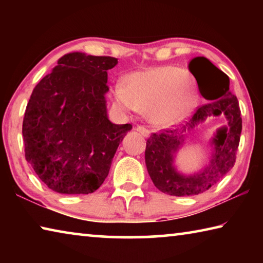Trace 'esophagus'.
Here are the masks:
<instances>
[{"instance_id": "esophagus-1", "label": "esophagus", "mask_w": 263, "mask_h": 263, "mask_svg": "<svg viewBox=\"0 0 263 263\" xmlns=\"http://www.w3.org/2000/svg\"><path fill=\"white\" fill-rule=\"evenodd\" d=\"M136 130L140 133V135H142L144 137H147L149 135V130L146 126L144 125H138L136 127Z\"/></svg>"}]
</instances>
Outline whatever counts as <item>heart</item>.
<instances>
[{
  "label": "heart",
  "instance_id": "obj_1",
  "mask_svg": "<svg viewBox=\"0 0 263 263\" xmlns=\"http://www.w3.org/2000/svg\"><path fill=\"white\" fill-rule=\"evenodd\" d=\"M115 103L122 110L147 111L151 121L160 125L179 122L195 101L190 74L174 66H160L131 74L125 86L111 88Z\"/></svg>",
  "mask_w": 263,
  "mask_h": 263
}]
</instances>
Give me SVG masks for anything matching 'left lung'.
I'll list each match as a JSON object with an SVG mask.
<instances>
[{
	"mask_svg": "<svg viewBox=\"0 0 263 263\" xmlns=\"http://www.w3.org/2000/svg\"><path fill=\"white\" fill-rule=\"evenodd\" d=\"M189 69L197 80L201 94L210 100L209 103L195 110L193 118L188 123L189 127H193L208 116H219L224 112L229 121V128H220L213 138L215 154L211 164L203 172L188 177L180 175L173 167V153L176 152L182 141L179 128H163L147 138L145 161L148 174L160 191L171 196L202 194L228 174L234 166L242 128L239 102L230 91L228 75L204 57L191 60ZM216 90L221 91L218 96L214 95Z\"/></svg>",
	"mask_w": 263,
	"mask_h": 263,
	"instance_id": "8db88e82",
	"label": "left lung"
}]
</instances>
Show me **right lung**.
Instances as JSON below:
<instances>
[{
	"label": "right lung",
	"mask_w": 263,
	"mask_h": 263,
	"mask_svg": "<svg viewBox=\"0 0 263 263\" xmlns=\"http://www.w3.org/2000/svg\"><path fill=\"white\" fill-rule=\"evenodd\" d=\"M117 62L114 57L68 53L31 94L22 127L25 159L55 193L99 189L132 128L112 124L106 116L108 70Z\"/></svg>",
	"instance_id": "right-lung-1"
}]
</instances>
